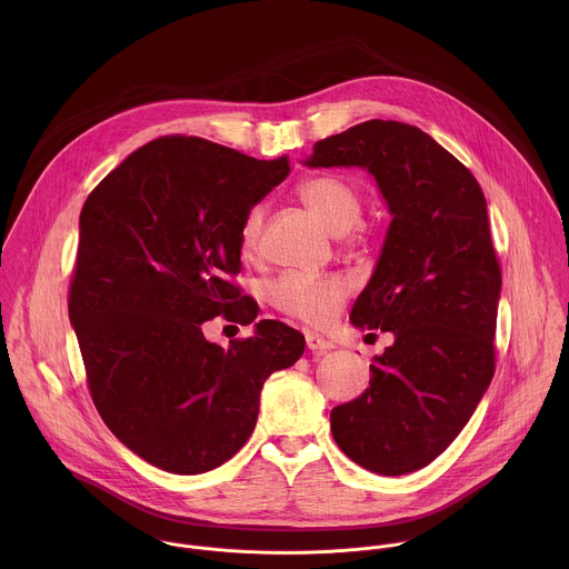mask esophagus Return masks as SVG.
Segmentation results:
<instances>
[{
	"label": "esophagus",
	"instance_id": "1",
	"mask_svg": "<svg viewBox=\"0 0 569 569\" xmlns=\"http://www.w3.org/2000/svg\"><path fill=\"white\" fill-rule=\"evenodd\" d=\"M307 346H309V350H311L313 355H325V352H330V350L335 348L332 341H328V339H325V337L318 335V332H307Z\"/></svg>",
	"mask_w": 569,
	"mask_h": 569
}]
</instances>
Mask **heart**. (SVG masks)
<instances>
[{"instance_id":"heart-1","label":"heart","mask_w":569,"mask_h":569,"mask_svg":"<svg viewBox=\"0 0 569 569\" xmlns=\"http://www.w3.org/2000/svg\"><path fill=\"white\" fill-rule=\"evenodd\" d=\"M300 201L325 223L332 234H346L359 223L363 199L359 188L337 174H320L298 186ZM264 221V208L253 206L241 226V249H258ZM348 298V282L335 276L311 278L305 273H282L269 284V302L282 313L307 325L325 326L339 313Z\"/></svg>"}]
</instances>
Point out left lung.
<instances>
[{
	"instance_id": "obj_1",
	"label": "left lung",
	"mask_w": 569,
	"mask_h": 569,
	"mask_svg": "<svg viewBox=\"0 0 569 569\" xmlns=\"http://www.w3.org/2000/svg\"><path fill=\"white\" fill-rule=\"evenodd\" d=\"M302 163L368 170L392 217L350 322L395 343L370 363V388L332 407L330 431L359 467L406 476L456 440L495 372L501 271L487 199L467 166L395 120L320 140Z\"/></svg>"
}]
</instances>
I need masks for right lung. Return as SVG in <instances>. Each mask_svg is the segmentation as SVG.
I'll return each mask as SVG.
<instances>
[{
    "instance_id": "1",
    "label": "right lung",
    "mask_w": 569,
    "mask_h": 569,
    "mask_svg": "<svg viewBox=\"0 0 569 569\" xmlns=\"http://www.w3.org/2000/svg\"><path fill=\"white\" fill-rule=\"evenodd\" d=\"M289 174L201 138H160L131 153L87 197L70 291L93 406L111 433L168 473L221 467L251 436L269 375L293 366L305 335L260 320L228 348L203 335L258 307L241 271L244 214Z\"/></svg>"
}]
</instances>
